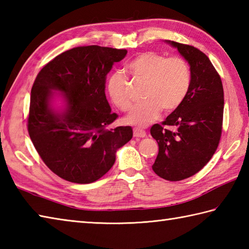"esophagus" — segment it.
<instances>
[{
	"instance_id": "34e87169",
	"label": "esophagus",
	"mask_w": 249,
	"mask_h": 249,
	"mask_svg": "<svg viewBox=\"0 0 249 249\" xmlns=\"http://www.w3.org/2000/svg\"><path fill=\"white\" fill-rule=\"evenodd\" d=\"M147 136V133L144 130L139 128H134V137L135 138H144Z\"/></svg>"
}]
</instances>
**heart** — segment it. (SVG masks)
Returning a JSON list of instances; mask_svg holds the SVG:
<instances>
[{"label": "heart", "instance_id": "obj_1", "mask_svg": "<svg viewBox=\"0 0 249 249\" xmlns=\"http://www.w3.org/2000/svg\"><path fill=\"white\" fill-rule=\"evenodd\" d=\"M127 69L136 79L145 81L143 104L136 106L125 116L127 124L144 127L157 120L160 111L170 113L181 105L191 84V71L181 57L165 58L162 53L144 52L127 63ZM111 100L119 109L131 107L127 80L121 73H113L108 80Z\"/></svg>", "mask_w": 249, "mask_h": 249}]
</instances>
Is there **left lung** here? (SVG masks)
I'll list each match as a JSON object with an SVG mask.
<instances>
[{
    "label": "left lung",
    "instance_id": "left-lung-1",
    "mask_svg": "<svg viewBox=\"0 0 249 249\" xmlns=\"http://www.w3.org/2000/svg\"><path fill=\"white\" fill-rule=\"evenodd\" d=\"M166 42L188 61L191 84L181 105L162 125L154 124L150 129L159 144L152 169L160 178L179 181L199 172L216 152L225 100L220 75L205 53L191 45Z\"/></svg>",
    "mask_w": 249,
    "mask_h": 249
}]
</instances>
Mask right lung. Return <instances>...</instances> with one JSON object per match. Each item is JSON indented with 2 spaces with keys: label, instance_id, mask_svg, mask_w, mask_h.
<instances>
[{
  "label": "right lung",
  "instance_id": "1",
  "mask_svg": "<svg viewBox=\"0 0 249 249\" xmlns=\"http://www.w3.org/2000/svg\"><path fill=\"white\" fill-rule=\"evenodd\" d=\"M126 50L79 46L53 58L33 83L28 131L43 162L57 176L91 183L110 170L118 149L133 137L130 126L108 128L118 118L106 97L107 74ZM64 94L63 110L51 107Z\"/></svg>",
  "mask_w": 249,
  "mask_h": 249
}]
</instances>
